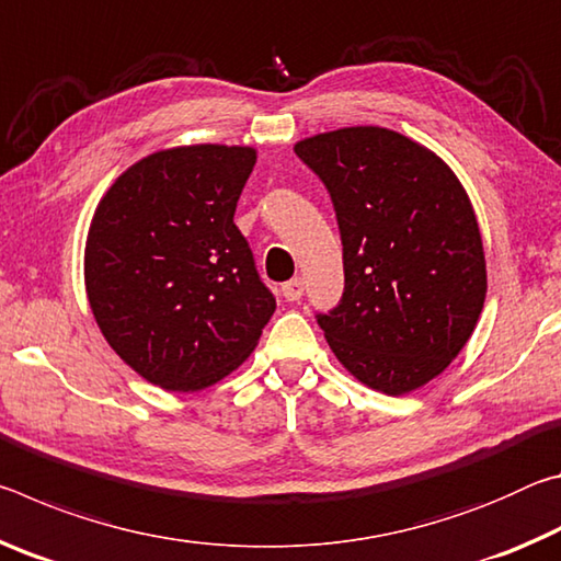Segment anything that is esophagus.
Wrapping results in <instances>:
<instances>
[{
  "label": "esophagus",
  "mask_w": 561,
  "mask_h": 561,
  "mask_svg": "<svg viewBox=\"0 0 561 561\" xmlns=\"http://www.w3.org/2000/svg\"><path fill=\"white\" fill-rule=\"evenodd\" d=\"M282 297L287 301H299L304 297V279L297 277L287 284H282Z\"/></svg>",
  "instance_id": "obj_1"
}]
</instances>
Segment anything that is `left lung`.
I'll use <instances>...</instances> for the list:
<instances>
[{"instance_id": "1", "label": "left lung", "mask_w": 561, "mask_h": 561, "mask_svg": "<svg viewBox=\"0 0 561 561\" xmlns=\"http://www.w3.org/2000/svg\"><path fill=\"white\" fill-rule=\"evenodd\" d=\"M294 153L334 203L344 294L317 314L331 351L388 396L443 374L485 304L482 237L460 180L401 133L356 126L299 140Z\"/></svg>"}]
</instances>
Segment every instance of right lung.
Returning <instances> with one entry per match:
<instances>
[{
    "label": "right lung",
    "instance_id": "right-lung-1",
    "mask_svg": "<svg viewBox=\"0 0 561 561\" xmlns=\"http://www.w3.org/2000/svg\"><path fill=\"white\" fill-rule=\"evenodd\" d=\"M257 153L183 146L130 165L87 240V294L101 334L146 381L201 391L252 354L277 309L234 210Z\"/></svg>",
    "mask_w": 561,
    "mask_h": 561
}]
</instances>
